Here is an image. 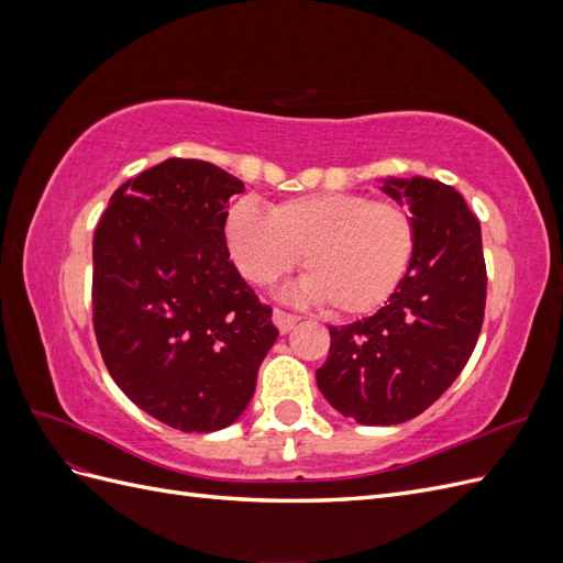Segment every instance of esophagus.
Returning <instances> with one entry per match:
<instances>
[{
  "instance_id": "34e87169",
  "label": "esophagus",
  "mask_w": 563,
  "mask_h": 563,
  "mask_svg": "<svg viewBox=\"0 0 563 563\" xmlns=\"http://www.w3.org/2000/svg\"><path fill=\"white\" fill-rule=\"evenodd\" d=\"M272 321H275V327L279 329V333H288V331L296 327L298 317L288 314V312H282V310H275V312H272Z\"/></svg>"
}]
</instances>
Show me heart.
<instances>
[{
    "mask_svg": "<svg viewBox=\"0 0 563 563\" xmlns=\"http://www.w3.org/2000/svg\"><path fill=\"white\" fill-rule=\"evenodd\" d=\"M225 240L249 282L269 284L300 263L308 275L284 298L327 302L335 317L376 312L391 298L413 258L416 232L395 201L356 192L305 195L263 209L249 197L234 201Z\"/></svg>",
    "mask_w": 563,
    "mask_h": 563,
    "instance_id": "obj_1",
    "label": "heart"
}]
</instances>
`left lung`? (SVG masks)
Here are the masks:
<instances>
[{
    "label": "left lung",
    "instance_id": "8db88e82",
    "mask_svg": "<svg viewBox=\"0 0 563 563\" xmlns=\"http://www.w3.org/2000/svg\"><path fill=\"white\" fill-rule=\"evenodd\" d=\"M408 209L416 246L401 284L376 314L331 327L321 395L360 424H399L432 406L465 368L482 331L486 265L479 220L451 185L383 178Z\"/></svg>",
    "mask_w": 563,
    "mask_h": 563
}]
</instances>
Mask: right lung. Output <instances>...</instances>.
I'll use <instances>...</instances> for the list:
<instances>
[{
    "label": "right lung",
    "mask_w": 563,
    "mask_h": 563,
    "mask_svg": "<svg viewBox=\"0 0 563 563\" xmlns=\"http://www.w3.org/2000/svg\"><path fill=\"white\" fill-rule=\"evenodd\" d=\"M244 183L172 157L126 180L93 234V329L112 380L159 422L216 432L240 418L279 331L230 263Z\"/></svg>",
    "instance_id": "right-lung-1"
}]
</instances>
